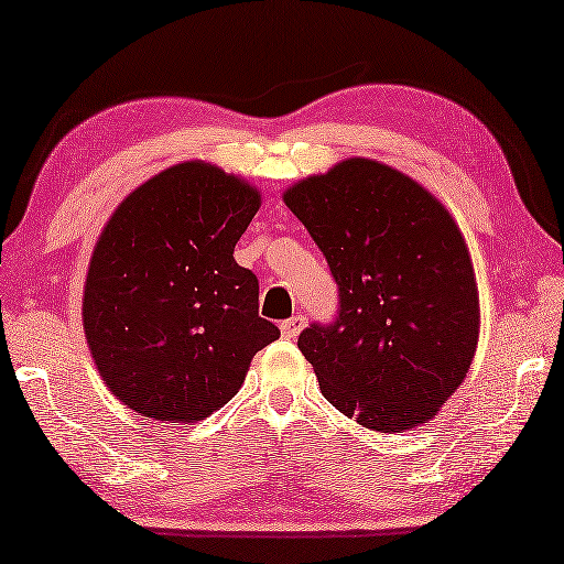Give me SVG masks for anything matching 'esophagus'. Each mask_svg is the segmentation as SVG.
I'll return each mask as SVG.
<instances>
[{
	"label": "esophagus",
	"mask_w": 564,
	"mask_h": 564,
	"mask_svg": "<svg viewBox=\"0 0 564 564\" xmlns=\"http://www.w3.org/2000/svg\"><path fill=\"white\" fill-rule=\"evenodd\" d=\"M305 315H293V317H289V319H283L281 322V332H283V337L285 339H295L297 334H301V329L305 327Z\"/></svg>",
	"instance_id": "obj_1"
}]
</instances>
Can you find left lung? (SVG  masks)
<instances>
[{
	"instance_id": "1",
	"label": "left lung",
	"mask_w": 564,
	"mask_h": 564,
	"mask_svg": "<svg viewBox=\"0 0 564 564\" xmlns=\"http://www.w3.org/2000/svg\"><path fill=\"white\" fill-rule=\"evenodd\" d=\"M339 289L337 317L297 349L319 390L373 431L429 422L473 364L480 303L463 235L410 176L346 160L285 191Z\"/></svg>"
}]
</instances>
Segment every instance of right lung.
I'll use <instances>...</instances> for the list:
<instances>
[{
	"mask_svg": "<svg viewBox=\"0 0 564 564\" xmlns=\"http://www.w3.org/2000/svg\"><path fill=\"white\" fill-rule=\"evenodd\" d=\"M259 191L213 164L152 176L111 215L84 285V334L118 400L154 422H198L279 339L232 251Z\"/></svg>",
	"mask_w": 564,
	"mask_h": 564,
	"instance_id": "obj_1",
	"label": "right lung"
}]
</instances>
